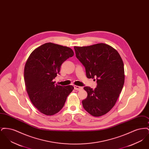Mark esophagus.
<instances>
[{"mask_svg": "<svg viewBox=\"0 0 149 149\" xmlns=\"http://www.w3.org/2000/svg\"><path fill=\"white\" fill-rule=\"evenodd\" d=\"M74 89L77 90V91H80V90L83 89V88L81 86H77V85H74Z\"/></svg>", "mask_w": 149, "mask_h": 149, "instance_id": "obj_1", "label": "esophagus"}]
</instances>
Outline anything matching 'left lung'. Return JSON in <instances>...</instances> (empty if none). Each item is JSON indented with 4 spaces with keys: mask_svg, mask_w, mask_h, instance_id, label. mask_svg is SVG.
Returning <instances> with one entry per match:
<instances>
[{
    "mask_svg": "<svg viewBox=\"0 0 149 149\" xmlns=\"http://www.w3.org/2000/svg\"><path fill=\"white\" fill-rule=\"evenodd\" d=\"M76 57L85 67L88 78L97 80L93 89L85 86L88 93L82 104L85 111L95 117L108 112L115 105L125 82L123 61L118 52L105 43L74 46Z\"/></svg>",
    "mask_w": 149,
    "mask_h": 149,
    "instance_id": "1",
    "label": "left lung"
}]
</instances>
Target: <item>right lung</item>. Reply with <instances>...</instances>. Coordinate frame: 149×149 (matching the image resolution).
Returning <instances> with one entry per match:
<instances>
[{
	"mask_svg": "<svg viewBox=\"0 0 149 149\" xmlns=\"http://www.w3.org/2000/svg\"><path fill=\"white\" fill-rule=\"evenodd\" d=\"M73 55L70 48L49 42L36 49L28 58L24 70L26 91L42 113L51 116L58 112L74 89L72 85L62 86L52 81L62 64Z\"/></svg>",
	"mask_w": 149,
	"mask_h": 149,
	"instance_id": "right-lung-1",
	"label": "right lung"
}]
</instances>
